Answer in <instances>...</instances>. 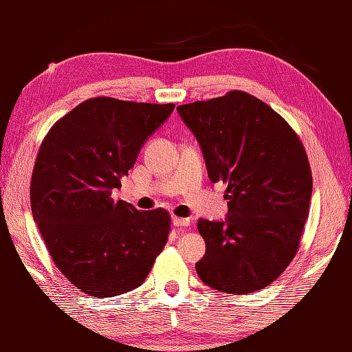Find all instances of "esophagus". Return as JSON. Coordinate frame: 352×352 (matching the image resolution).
I'll return each mask as SVG.
<instances>
[{"mask_svg":"<svg viewBox=\"0 0 352 352\" xmlns=\"http://www.w3.org/2000/svg\"><path fill=\"white\" fill-rule=\"evenodd\" d=\"M172 222H174V226L175 227H189L190 226V219H188V218H178V216H174V218H172Z\"/></svg>","mask_w":352,"mask_h":352,"instance_id":"34e87169","label":"esophagus"}]
</instances>
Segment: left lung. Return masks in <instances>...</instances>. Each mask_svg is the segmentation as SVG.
<instances>
[{"label":"left lung","instance_id":"obj_1","mask_svg":"<svg viewBox=\"0 0 352 352\" xmlns=\"http://www.w3.org/2000/svg\"><path fill=\"white\" fill-rule=\"evenodd\" d=\"M195 134L212 183L227 184L226 221H198L199 278L226 294H254L294 260L311 199V169L298 134L242 91L177 107Z\"/></svg>","mask_w":352,"mask_h":352}]
</instances>
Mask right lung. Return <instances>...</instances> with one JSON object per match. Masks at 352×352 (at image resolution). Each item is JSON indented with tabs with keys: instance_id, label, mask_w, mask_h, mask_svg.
I'll use <instances>...</instances> for the list:
<instances>
[{
	"instance_id": "1",
	"label": "right lung",
	"mask_w": 352,
	"mask_h": 352,
	"mask_svg": "<svg viewBox=\"0 0 352 352\" xmlns=\"http://www.w3.org/2000/svg\"><path fill=\"white\" fill-rule=\"evenodd\" d=\"M174 107L98 96L58 119L42 142L30 184L33 218L58 271L89 296L139 287L168 242L164 208L138 210L111 189Z\"/></svg>"
}]
</instances>
